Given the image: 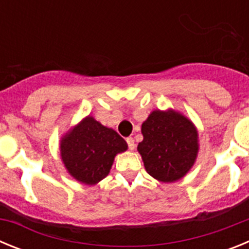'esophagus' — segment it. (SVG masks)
I'll return each instance as SVG.
<instances>
[{
    "instance_id": "34e87169",
    "label": "esophagus",
    "mask_w": 249,
    "mask_h": 249,
    "mask_svg": "<svg viewBox=\"0 0 249 249\" xmlns=\"http://www.w3.org/2000/svg\"><path fill=\"white\" fill-rule=\"evenodd\" d=\"M126 142H127V144H128V148L131 149V151H133V149H135V147H136L135 140H133L132 137H128V138H126Z\"/></svg>"
}]
</instances>
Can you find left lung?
<instances>
[{
    "mask_svg": "<svg viewBox=\"0 0 249 249\" xmlns=\"http://www.w3.org/2000/svg\"><path fill=\"white\" fill-rule=\"evenodd\" d=\"M137 149L146 171L160 182H175L195 163L198 144L191 121L177 112L153 111L142 124Z\"/></svg>",
    "mask_w": 249,
    "mask_h": 249,
    "instance_id": "left-lung-1",
    "label": "left lung"
}]
</instances>
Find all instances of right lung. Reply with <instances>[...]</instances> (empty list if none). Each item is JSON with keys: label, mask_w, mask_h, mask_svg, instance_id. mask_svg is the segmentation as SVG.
I'll use <instances>...</instances> for the list:
<instances>
[{"label": "right lung", "mask_w": 249, "mask_h": 249, "mask_svg": "<svg viewBox=\"0 0 249 249\" xmlns=\"http://www.w3.org/2000/svg\"><path fill=\"white\" fill-rule=\"evenodd\" d=\"M127 143L117 132L87 117L61 141V156L77 181L96 184L109 173L114 156Z\"/></svg>", "instance_id": "obj_1"}]
</instances>
